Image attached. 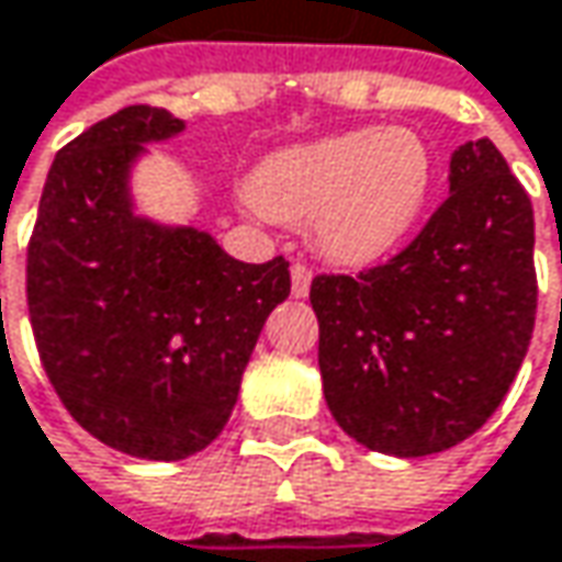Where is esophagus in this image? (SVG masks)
<instances>
[{
  "label": "esophagus",
  "mask_w": 562,
  "mask_h": 562,
  "mask_svg": "<svg viewBox=\"0 0 562 562\" xmlns=\"http://www.w3.org/2000/svg\"><path fill=\"white\" fill-rule=\"evenodd\" d=\"M311 289V267L307 263H292V295L305 299Z\"/></svg>",
  "instance_id": "1"
}]
</instances>
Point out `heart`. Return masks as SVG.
Masks as SVG:
<instances>
[{"label":"heart","mask_w":562,"mask_h":562,"mask_svg":"<svg viewBox=\"0 0 562 562\" xmlns=\"http://www.w3.org/2000/svg\"><path fill=\"white\" fill-rule=\"evenodd\" d=\"M430 176L415 132L358 128L270 154L248 179V201L277 223L311 220V241L333 263L368 267L412 233Z\"/></svg>","instance_id":"heart-1"}]
</instances>
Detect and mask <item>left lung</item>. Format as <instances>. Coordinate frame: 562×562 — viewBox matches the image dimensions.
Returning <instances> with one entry per match:
<instances>
[{
    "instance_id": "left-lung-1",
    "label": "left lung",
    "mask_w": 562,
    "mask_h": 562,
    "mask_svg": "<svg viewBox=\"0 0 562 562\" xmlns=\"http://www.w3.org/2000/svg\"><path fill=\"white\" fill-rule=\"evenodd\" d=\"M336 425L368 450L430 456L472 437L522 364L538 307L535 213L487 140L450 159V198L386 263L311 282Z\"/></svg>"
}]
</instances>
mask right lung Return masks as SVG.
Instances as JSON below:
<instances>
[{
    "label": "right lung",
    "mask_w": 562,
    "mask_h": 562,
    "mask_svg": "<svg viewBox=\"0 0 562 562\" xmlns=\"http://www.w3.org/2000/svg\"><path fill=\"white\" fill-rule=\"evenodd\" d=\"M184 128L125 106L61 147L27 241V311L68 415L112 450L176 462L220 437L289 260L241 263L207 233L132 213L128 172Z\"/></svg>",
    "instance_id": "right-lung-1"
}]
</instances>
